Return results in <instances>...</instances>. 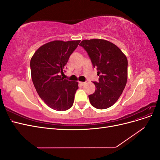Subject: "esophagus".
Instances as JSON below:
<instances>
[{"instance_id": "34e87169", "label": "esophagus", "mask_w": 160, "mask_h": 160, "mask_svg": "<svg viewBox=\"0 0 160 160\" xmlns=\"http://www.w3.org/2000/svg\"><path fill=\"white\" fill-rule=\"evenodd\" d=\"M79 83H80L81 85H84L86 83V82H79Z\"/></svg>"}]
</instances>
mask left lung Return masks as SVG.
Listing matches in <instances>:
<instances>
[{
    "mask_svg": "<svg viewBox=\"0 0 160 160\" xmlns=\"http://www.w3.org/2000/svg\"><path fill=\"white\" fill-rule=\"evenodd\" d=\"M79 45L88 52L99 76V82H93L96 89L89 95L90 103L99 109L109 108L118 100L126 85L127 57L118 46L107 40H83Z\"/></svg>",
    "mask_w": 160,
    "mask_h": 160,
    "instance_id": "left-lung-1",
    "label": "left lung"
}]
</instances>
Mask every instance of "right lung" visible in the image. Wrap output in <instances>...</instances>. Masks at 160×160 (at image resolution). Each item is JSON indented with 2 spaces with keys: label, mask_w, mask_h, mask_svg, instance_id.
Masks as SVG:
<instances>
[{
  "label": "right lung",
  "mask_w": 160,
  "mask_h": 160,
  "mask_svg": "<svg viewBox=\"0 0 160 160\" xmlns=\"http://www.w3.org/2000/svg\"><path fill=\"white\" fill-rule=\"evenodd\" d=\"M80 40H55L42 45L31 59V78L37 93L52 109L65 111L73 104L78 82L61 75L70 55Z\"/></svg>",
  "instance_id": "obj_1"
}]
</instances>
